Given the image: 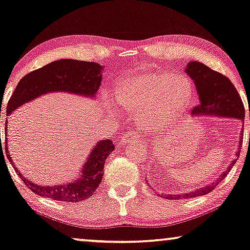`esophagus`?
<instances>
[{
	"label": "esophagus",
	"instance_id": "34e87169",
	"mask_svg": "<svg viewBox=\"0 0 250 250\" xmlns=\"http://www.w3.org/2000/svg\"><path fill=\"white\" fill-rule=\"evenodd\" d=\"M133 140H136V142H140L142 138H140V136L138 135V133L131 131V132L126 133V135H125L124 137H121L119 144H120V146H125V145H128L130 142H133Z\"/></svg>",
	"mask_w": 250,
	"mask_h": 250
}]
</instances>
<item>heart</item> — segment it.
Wrapping results in <instances>:
<instances>
[{"label":"heart","instance_id":"heart-1","mask_svg":"<svg viewBox=\"0 0 250 250\" xmlns=\"http://www.w3.org/2000/svg\"><path fill=\"white\" fill-rule=\"evenodd\" d=\"M192 96L190 80L180 73L143 71L125 78L115 90V102L124 111L135 112L144 125H167L178 119ZM107 110L115 112L110 95L104 96Z\"/></svg>","mask_w":250,"mask_h":250}]
</instances>
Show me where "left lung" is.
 Masks as SVG:
<instances>
[{
	"instance_id": "1",
	"label": "left lung",
	"mask_w": 250,
	"mask_h": 250,
	"mask_svg": "<svg viewBox=\"0 0 250 250\" xmlns=\"http://www.w3.org/2000/svg\"><path fill=\"white\" fill-rule=\"evenodd\" d=\"M185 71L194 80L197 94H198L199 104L191 112V115L199 117V115H214V117H224L238 119L241 122L245 120V107L242 104L240 95L238 94L233 83L229 78L221 73L214 71L208 66L198 61L188 62ZM250 117V115H249ZM244 135V131H240ZM242 138V136H241ZM240 138V139H241ZM242 142V140H240ZM240 149V148H239ZM235 153L237 159L231 162L229 167L215 181L210 182L209 185L204 186L202 188H197L192 191L184 192V194L164 195L165 199H180V198H194V197L203 196L208 194L227 177L230 170L237 162L240 150Z\"/></svg>"
}]
</instances>
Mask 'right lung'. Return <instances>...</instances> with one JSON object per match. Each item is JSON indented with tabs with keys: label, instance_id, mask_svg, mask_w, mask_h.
I'll return each instance as SVG.
<instances>
[{
	"label": "right lung",
	"instance_id": "1",
	"mask_svg": "<svg viewBox=\"0 0 250 250\" xmlns=\"http://www.w3.org/2000/svg\"><path fill=\"white\" fill-rule=\"evenodd\" d=\"M103 65L98 63L71 59H62L48 63L43 68L28 73L20 80L6 106V115L9 117L21 105L50 93L62 91L83 97L95 98L103 79ZM6 125L8 120L5 122ZM6 132L8 125L5 128V144L8 145ZM5 147L6 157L13 165L17 174L31 191L58 202L69 203L82 202L93 196L103 178L105 161L110 153L114 150V145L110 139L100 140L93 146L88 157L83 164L82 170L75 179L61 185L42 186L20 173L9 154L8 146Z\"/></svg>",
	"mask_w": 250,
	"mask_h": 250
}]
</instances>
